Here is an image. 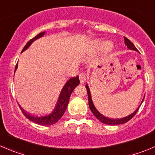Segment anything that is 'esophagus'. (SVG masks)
<instances>
[{
    "label": "esophagus",
    "mask_w": 155,
    "mask_h": 155,
    "mask_svg": "<svg viewBox=\"0 0 155 155\" xmlns=\"http://www.w3.org/2000/svg\"><path fill=\"white\" fill-rule=\"evenodd\" d=\"M79 80L81 83H84L87 81V75L85 73H81L79 76Z\"/></svg>",
    "instance_id": "34e87169"
}]
</instances>
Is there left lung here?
<instances>
[{
	"mask_svg": "<svg viewBox=\"0 0 155 155\" xmlns=\"http://www.w3.org/2000/svg\"><path fill=\"white\" fill-rule=\"evenodd\" d=\"M124 43H125V45L127 46L128 48H130V49H132V50H135V51H138L137 48L135 47V46H134V44H133L132 42H131L130 40H128V39L125 37H124ZM85 87H86V90L87 92V96H88V104H89V107H90V109L91 110L92 113L94 115V116L96 117V118H97L99 121H101V122L104 123V124H109V125H117V124H124V123L127 122L128 121H130V120L131 118H132L133 117H134V115L137 114V112H138L139 109H140V107H139L138 109H137L135 112H133L132 114H130V115H129L128 116L124 117V118H123L112 119V118H107V117H105V116H104L103 115H101V114L97 110L96 108H95L94 106L93 102H92V101H91V97L90 90H89L87 85H85Z\"/></svg>",
	"mask_w": 155,
	"mask_h": 155,
	"instance_id": "obj_1",
	"label": "left lung"
}]
</instances>
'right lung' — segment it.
Returning a JSON list of instances; mask_svg holds the SVG:
<instances>
[{
    "label": "right lung",
    "mask_w": 155,
    "mask_h": 155,
    "mask_svg": "<svg viewBox=\"0 0 155 155\" xmlns=\"http://www.w3.org/2000/svg\"><path fill=\"white\" fill-rule=\"evenodd\" d=\"M44 34H45V31H43V32H41L39 34H37L36 37H34V38H32L31 40H30L21 51H24L25 50L27 49L34 40L40 38V37H43ZM17 68H18V65H17L16 64V65H15V71L17 69ZM79 84V76H76V77H73L70 79H69L68 82H67V83L65 84L61 92V94L60 96H59L57 105H56L55 108H54V111H53L51 113L48 114V115H31V114L28 113L27 112H25L22 108L20 107L21 112H22L23 115H24L26 118H28L29 120H31V121H33V122L36 123V124H41V125H51V124H55V123L58 122V121H59V119L63 116L65 110H66L67 107H68L69 99H70V95H71V93L73 92V91L74 90L75 87L77 86Z\"/></svg>",
    "instance_id": "add662e5"
}]
</instances>
